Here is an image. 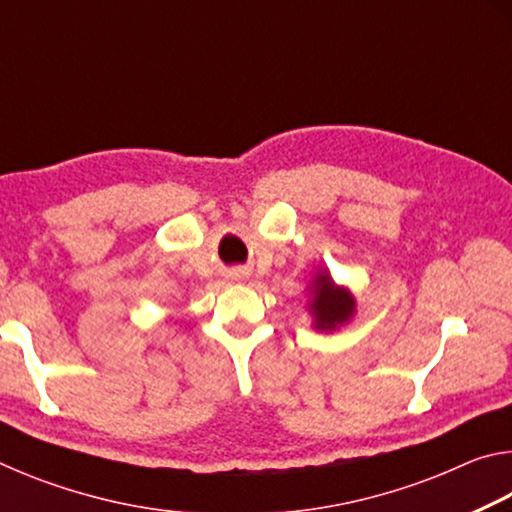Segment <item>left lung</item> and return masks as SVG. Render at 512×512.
<instances>
[{
  "label": "left lung",
  "mask_w": 512,
  "mask_h": 512,
  "mask_svg": "<svg viewBox=\"0 0 512 512\" xmlns=\"http://www.w3.org/2000/svg\"><path fill=\"white\" fill-rule=\"evenodd\" d=\"M311 311L316 316L318 329H334L336 325L345 323L354 311V298L348 291L336 287L332 277L327 273H320L316 277V291H314V305Z\"/></svg>",
  "instance_id": "obj_1"
}]
</instances>
